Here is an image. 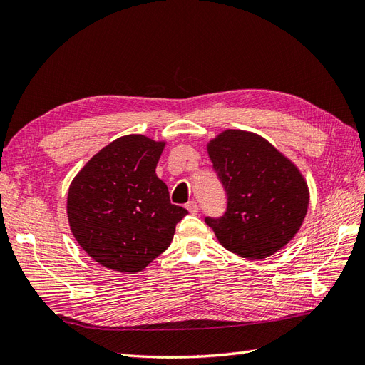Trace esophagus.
Returning a JSON list of instances; mask_svg holds the SVG:
<instances>
[{"label": "esophagus", "instance_id": "obj_1", "mask_svg": "<svg viewBox=\"0 0 365 365\" xmlns=\"http://www.w3.org/2000/svg\"><path fill=\"white\" fill-rule=\"evenodd\" d=\"M185 208L189 210V212H190L192 215H196L197 210H200V207H197V202H196V201H189V202L185 204Z\"/></svg>", "mask_w": 365, "mask_h": 365}]
</instances>
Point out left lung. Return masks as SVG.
I'll list each match as a JSON object with an SVG mask.
<instances>
[{
    "label": "left lung",
    "mask_w": 365,
    "mask_h": 365,
    "mask_svg": "<svg viewBox=\"0 0 365 365\" xmlns=\"http://www.w3.org/2000/svg\"><path fill=\"white\" fill-rule=\"evenodd\" d=\"M227 193L220 217H205L220 245L259 260L282 250L300 230L309 205L303 175L269 141L227 129L207 145Z\"/></svg>",
    "instance_id": "8db88e82"
}]
</instances>
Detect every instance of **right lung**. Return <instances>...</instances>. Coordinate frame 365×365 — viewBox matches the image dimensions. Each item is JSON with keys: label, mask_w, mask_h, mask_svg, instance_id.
Here are the masks:
<instances>
[{"label": "right lung", "mask_w": 365, "mask_h": 365, "mask_svg": "<svg viewBox=\"0 0 365 365\" xmlns=\"http://www.w3.org/2000/svg\"><path fill=\"white\" fill-rule=\"evenodd\" d=\"M165 146L125 135L88 161L70 184L71 233L102 267L134 274L168 250L187 210L173 205L155 173Z\"/></svg>", "instance_id": "right-lung-1"}]
</instances>
